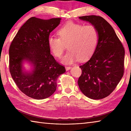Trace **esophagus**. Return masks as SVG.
Wrapping results in <instances>:
<instances>
[{"label":"esophagus","mask_w":131,"mask_h":131,"mask_svg":"<svg viewBox=\"0 0 131 131\" xmlns=\"http://www.w3.org/2000/svg\"><path fill=\"white\" fill-rule=\"evenodd\" d=\"M71 68H72V67H71L66 66V70L67 71H68V70H70Z\"/></svg>","instance_id":"1"}]
</instances>
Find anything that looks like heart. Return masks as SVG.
<instances>
[{
  "label": "heart",
  "instance_id": "heart-1",
  "mask_svg": "<svg viewBox=\"0 0 131 131\" xmlns=\"http://www.w3.org/2000/svg\"><path fill=\"white\" fill-rule=\"evenodd\" d=\"M59 38L50 35L47 39L48 48L53 55L60 58L68 43L69 50L62 58V62L71 64L85 60L92 56L97 47L99 33L94 26L68 22L58 29Z\"/></svg>",
  "mask_w": 131,
  "mask_h": 131
}]
</instances>
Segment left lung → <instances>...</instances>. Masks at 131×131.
Instances as JSON below:
<instances>
[{
	"label": "left lung",
	"instance_id": "left-lung-1",
	"mask_svg": "<svg viewBox=\"0 0 131 131\" xmlns=\"http://www.w3.org/2000/svg\"><path fill=\"white\" fill-rule=\"evenodd\" d=\"M79 18L97 29L99 41L92 57L79 67L82 73L78 85L87 97L102 99L110 95L122 79L124 48L112 27L102 17L89 15Z\"/></svg>",
	"mask_w": 131,
	"mask_h": 131
}]
</instances>
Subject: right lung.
Returning a JSON list of instances; mask_svg holds the SVG:
<instances>
[{
    "label": "right lung",
    "instance_id": "right-lung-1",
    "mask_svg": "<svg viewBox=\"0 0 131 131\" xmlns=\"http://www.w3.org/2000/svg\"><path fill=\"white\" fill-rule=\"evenodd\" d=\"M60 18L41 19L32 17L21 28L9 49V71L19 90L32 99L50 97L56 90L59 75L64 67L56 62L50 53L47 39L61 21ZM28 63L27 70L24 64Z\"/></svg>",
    "mask_w": 131,
    "mask_h": 131
}]
</instances>
